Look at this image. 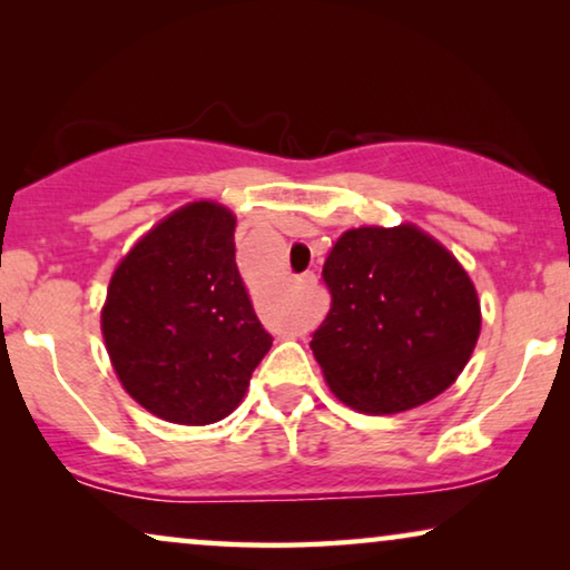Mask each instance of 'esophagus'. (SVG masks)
<instances>
[{
  "mask_svg": "<svg viewBox=\"0 0 570 570\" xmlns=\"http://www.w3.org/2000/svg\"><path fill=\"white\" fill-rule=\"evenodd\" d=\"M314 283H316V275H314V272H306V275H301V277H298V285H303V287H311Z\"/></svg>",
  "mask_w": 570,
  "mask_h": 570,
  "instance_id": "1",
  "label": "esophagus"
}]
</instances>
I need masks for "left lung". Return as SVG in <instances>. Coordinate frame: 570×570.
<instances>
[{
    "label": "left lung",
    "instance_id": "left-lung-1",
    "mask_svg": "<svg viewBox=\"0 0 570 570\" xmlns=\"http://www.w3.org/2000/svg\"><path fill=\"white\" fill-rule=\"evenodd\" d=\"M332 308L311 337L326 384L373 415L454 384L480 337L472 279L415 225L342 233L324 264Z\"/></svg>",
    "mask_w": 570,
    "mask_h": 570
}]
</instances>
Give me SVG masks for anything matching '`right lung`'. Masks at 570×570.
<instances>
[{
    "mask_svg": "<svg viewBox=\"0 0 570 570\" xmlns=\"http://www.w3.org/2000/svg\"><path fill=\"white\" fill-rule=\"evenodd\" d=\"M236 217L194 202L155 225L116 267L100 314L116 376L168 423L230 415L269 353L236 267Z\"/></svg>",
    "mask_w": 570,
    "mask_h": 570,
    "instance_id": "right-lung-1",
    "label": "right lung"
}]
</instances>
